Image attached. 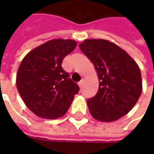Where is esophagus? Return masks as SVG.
<instances>
[{
  "label": "esophagus",
  "mask_w": 154,
  "mask_h": 154,
  "mask_svg": "<svg viewBox=\"0 0 154 154\" xmlns=\"http://www.w3.org/2000/svg\"><path fill=\"white\" fill-rule=\"evenodd\" d=\"M83 84H84V78H82V79H81V80H80V82L78 83V85H79V86H80V87H82Z\"/></svg>",
  "instance_id": "34e87169"
}]
</instances>
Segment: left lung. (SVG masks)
Masks as SVG:
<instances>
[{
    "mask_svg": "<svg viewBox=\"0 0 154 154\" xmlns=\"http://www.w3.org/2000/svg\"><path fill=\"white\" fill-rule=\"evenodd\" d=\"M80 49L98 73L97 94L87 104L93 118L113 122L128 114L142 91L140 70L125 51L104 39H86Z\"/></svg>",
    "mask_w": 154,
    "mask_h": 154,
    "instance_id": "obj_1",
    "label": "left lung"
}]
</instances>
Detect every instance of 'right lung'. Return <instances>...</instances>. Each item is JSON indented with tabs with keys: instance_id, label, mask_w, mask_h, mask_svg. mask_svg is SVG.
<instances>
[{
	"instance_id": "right-lung-1",
	"label": "right lung",
	"mask_w": 154,
	"mask_h": 154,
	"mask_svg": "<svg viewBox=\"0 0 154 154\" xmlns=\"http://www.w3.org/2000/svg\"><path fill=\"white\" fill-rule=\"evenodd\" d=\"M72 39H52L30 51L18 69L16 86L27 107L35 115L56 119L64 115L80 87L62 67L74 51Z\"/></svg>"
}]
</instances>
